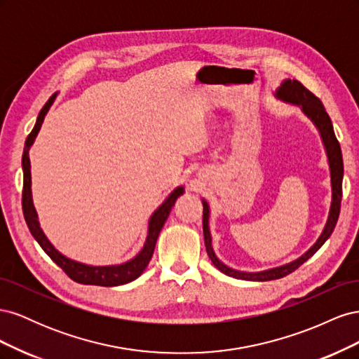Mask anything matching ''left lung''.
Returning a JSON list of instances; mask_svg holds the SVG:
<instances>
[{
    "label": "left lung",
    "mask_w": 359,
    "mask_h": 359,
    "mask_svg": "<svg viewBox=\"0 0 359 359\" xmlns=\"http://www.w3.org/2000/svg\"><path fill=\"white\" fill-rule=\"evenodd\" d=\"M276 97L286 103L299 106L301 111L311 119V123L319 130L325 151H327V156H328V165H330V172H331L332 201H331V206H330L327 224H325L320 236L318 238V241L314 243V245L309 250V252H306L301 257L293 260V262H290V264H286L283 266H277L273 269L260 271V273H244V271L229 268L215 256L212 244H211L212 240H211V232H210V205L206 203V201H202V205H203L202 223H203V240H205L206 253H208L214 266L219 268L223 274L233 277V278H240V280L268 281V280H277L281 277H286L287 274L293 273V271L299 268L304 262H306V260H309L314 253H316L318 250L325 244V241H327L331 236L334 227L337 224V220H339V214H340L341 184H343V157H341L340 144L334 133L330 115L327 114V111H325V107L318 97L314 95L311 91H309L299 81H295V79L283 81V83H281L278 86V90L276 91Z\"/></svg>",
    "instance_id": "left-lung-1"
}]
</instances>
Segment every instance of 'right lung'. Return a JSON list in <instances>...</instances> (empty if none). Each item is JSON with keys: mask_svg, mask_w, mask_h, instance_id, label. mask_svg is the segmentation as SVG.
I'll return each mask as SVG.
<instances>
[{"mask_svg": "<svg viewBox=\"0 0 359 359\" xmlns=\"http://www.w3.org/2000/svg\"><path fill=\"white\" fill-rule=\"evenodd\" d=\"M57 99V93L50 95V99L46 102V104L41 107V111L37 116V121L34 128L31 130L25 140L24 147V156H22V169H24V190H22V210L25 222L28 224V229L31 235L36 238V241L40 244V247L45 250V253L55 262L64 273H66L76 283L81 285H97V286H119L130 283V281L136 280L140 274L144 273L145 268L148 266L151 257H153L154 248L158 233L161 231L163 224L168 220L170 214L172 206L175 205V201L184 193V187H177L173 190L168 199L163 202L158 208L151 215L148 222V235L142 250L126 264L121 265H109V266H93V265H85L81 262H76L73 259H69L64 255H61L58 250L50 244V241L43 233L39 217L34 208V203H32V194H31V165H29V156L28 151L31 145L34 144V139L39 133V130L43 124V119H45L49 107L52 106L53 100Z\"/></svg>", "mask_w": 359, "mask_h": 359, "instance_id": "right-lung-1", "label": "right lung"}]
</instances>
